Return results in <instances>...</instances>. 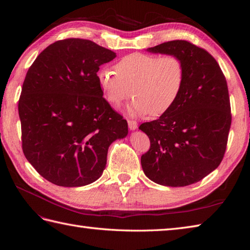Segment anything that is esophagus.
<instances>
[{"label":"esophagus","mask_w":250,"mask_h":250,"mask_svg":"<svg viewBox=\"0 0 250 250\" xmlns=\"http://www.w3.org/2000/svg\"><path fill=\"white\" fill-rule=\"evenodd\" d=\"M128 127L130 130H135L138 128V123L133 120H128Z\"/></svg>","instance_id":"esophagus-1"}]
</instances>
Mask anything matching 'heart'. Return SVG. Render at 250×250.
I'll list each match as a JSON object with an SVG mask.
<instances>
[{
    "label": "heart",
    "mask_w": 250,
    "mask_h": 250,
    "mask_svg": "<svg viewBox=\"0 0 250 250\" xmlns=\"http://www.w3.org/2000/svg\"><path fill=\"white\" fill-rule=\"evenodd\" d=\"M183 60L167 54L132 53L121 58L115 71L103 67L97 78L105 99L119 106L133 95L128 107L131 116L161 117L176 103L185 84Z\"/></svg>",
    "instance_id": "b5f03b06"
}]
</instances>
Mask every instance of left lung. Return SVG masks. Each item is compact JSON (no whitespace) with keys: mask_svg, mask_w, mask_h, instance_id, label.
Listing matches in <instances>:
<instances>
[{"mask_svg":"<svg viewBox=\"0 0 250 250\" xmlns=\"http://www.w3.org/2000/svg\"><path fill=\"white\" fill-rule=\"evenodd\" d=\"M183 60L185 84L174 106L139 129L150 140L141 157L145 175L166 187H186L213 172L223 160L231 124L228 83L216 59L188 41L147 49Z\"/></svg>","mask_w":250,"mask_h":250,"instance_id":"obj_1","label":"left lung"}]
</instances>
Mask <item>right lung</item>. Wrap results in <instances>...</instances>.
I'll list each match as a JSON object with an SVG mask.
<instances>
[{"label": "right lung", "mask_w": 250, "mask_h": 250, "mask_svg": "<svg viewBox=\"0 0 250 250\" xmlns=\"http://www.w3.org/2000/svg\"><path fill=\"white\" fill-rule=\"evenodd\" d=\"M116 56L92 41L66 39L29 67L19 100L22 152L50 183H94L106 167L110 144L127 135V121L104 99L97 78L100 65Z\"/></svg>", "instance_id": "1"}]
</instances>
